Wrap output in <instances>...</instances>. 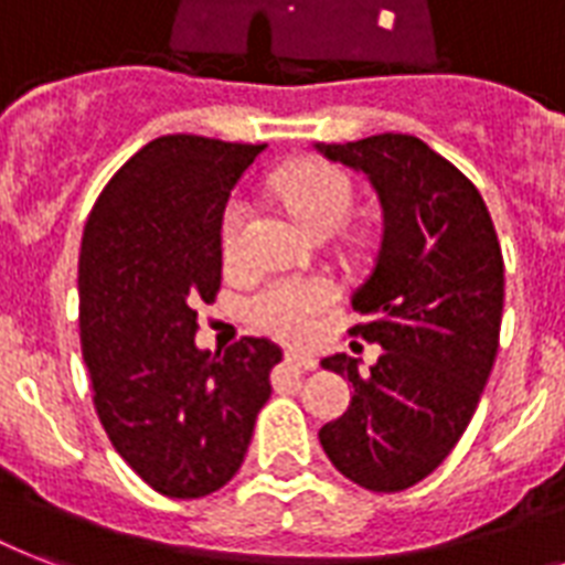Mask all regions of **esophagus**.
Wrapping results in <instances>:
<instances>
[{
    "label": "esophagus",
    "instance_id": "esophagus-1",
    "mask_svg": "<svg viewBox=\"0 0 565 565\" xmlns=\"http://www.w3.org/2000/svg\"><path fill=\"white\" fill-rule=\"evenodd\" d=\"M284 358H287V363H290V366H296V370H301V372H313L319 366L317 363V358H313V354H305V352H287L284 354Z\"/></svg>",
    "mask_w": 565,
    "mask_h": 565
}]
</instances>
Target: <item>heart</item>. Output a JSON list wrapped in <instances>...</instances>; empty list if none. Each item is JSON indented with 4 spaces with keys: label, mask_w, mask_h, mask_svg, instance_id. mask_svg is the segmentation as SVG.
Instances as JSON below:
<instances>
[{
    "label": "heart",
    "mask_w": 565,
    "mask_h": 565,
    "mask_svg": "<svg viewBox=\"0 0 565 565\" xmlns=\"http://www.w3.org/2000/svg\"><path fill=\"white\" fill-rule=\"evenodd\" d=\"M275 193L310 231L340 228L354 207V181L340 167L326 161H301L273 175ZM252 207L246 195H231L222 207V255L237 260L246 246ZM340 299L337 284L328 275H273L246 296L248 322L278 340L299 343L317 331L319 319Z\"/></svg>",
    "instance_id": "heart-1"
}]
</instances>
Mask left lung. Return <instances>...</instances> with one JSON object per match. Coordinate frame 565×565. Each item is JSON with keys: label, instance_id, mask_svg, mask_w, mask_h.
Segmentation results:
<instances>
[{"label": "left lung", "instance_id": "obj_1", "mask_svg": "<svg viewBox=\"0 0 565 565\" xmlns=\"http://www.w3.org/2000/svg\"><path fill=\"white\" fill-rule=\"evenodd\" d=\"M319 152L370 175L384 234L352 296L349 334L384 345L370 372L334 354L352 407L319 430L328 460L372 492H402L437 469L472 422L499 354L504 257L481 193L413 135H375Z\"/></svg>", "mask_w": 565, "mask_h": 565}]
</instances>
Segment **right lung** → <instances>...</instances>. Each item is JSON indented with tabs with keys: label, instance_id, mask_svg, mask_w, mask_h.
<instances>
[{
	"label": "right lung",
	"instance_id": "right-lung-1",
	"mask_svg": "<svg viewBox=\"0 0 565 565\" xmlns=\"http://www.w3.org/2000/svg\"><path fill=\"white\" fill-rule=\"evenodd\" d=\"M264 146L167 135L131 154L93 204L78 257L93 407L152 490L202 499L237 475L281 349L243 337L199 352V305L222 284L220 220Z\"/></svg>",
	"mask_w": 565,
	"mask_h": 565
}]
</instances>
